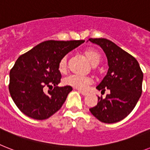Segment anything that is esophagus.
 I'll use <instances>...</instances> for the list:
<instances>
[{"mask_svg":"<svg viewBox=\"0 0 150 150\" xmlns=\"http://www.w3.org/2000/svg\"><path fill=\"white\" fill-rule=\"evenodd\" d=\"M79 92H80V93H81V94L82 95V96H87V95H88V92H84V91H81V90H79Z\"/></svg>","mask_w":150,"mask_h":150,"instance_id":"1","label":"esophagus"}]
</instances>
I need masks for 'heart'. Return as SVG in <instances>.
Returning a JSON list of instances; mask_svg holds the SVG:
<instances>
[{
	"instance_id": "heart-1",
	"label": "heart",
	"mask_w": 150,
	"mask_h": 150,
	"mask_svg": "<svg viewBox=\"0 0 150 150\" xmlns=\"http://www.w3.org/2000/svg\"><path fill=\"white\" fill-rule=\"evenodd\" d=\"M84 55L93 65H96L100 62L101 55L95 49H88L84 52ZM68 64H67V56H64L61 58L58 65V71L60 73L66 72ZM92 83V79L88 76H81L78 75H70L63 79V84L64 86L78 88L80 90H85L88 86Z\"/></svg>"
}]
</instances>
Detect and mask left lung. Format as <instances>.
I'll use <instances>...</instances> for the list:
<instances>
[{
  "mask_svg": "<svg viewBox=\"0 0 150 150\" xmlns=\"http://www.w3.org/2000/svg\"><path fill=\"white\" fill-rule=\"evenodd\" d=\"M106 54L109 70L96 88L109 90L105 98L98 97L96 106L89 109L104 123H115L126 118L136 106L142 94L143 73L136 58L105 38H89Z\"/></svg>",
  "mask_w": 150,
  "mask_h": 150,
  "instance_id": "left-lung-1",
  "label": "left lung"
}]
</instances>
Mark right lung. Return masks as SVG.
<instances>
[{"label": "right lung", "instance_id": "right-lung-1", "mask_svg": "<svg viewBox=\"0 0 150 150\" xmlns=\"http://www.w3.org/2000/svg\"><path fill=\"white\" fill-rule=\"evenodd\" d=\"M84 41H44L17 59L10 71L9 92L24 115L43 120L61 109L72 88L58 86L62 78L58 62ZM53 86V90L44 92L46 87Z\"/></svg>", "mask_w": 150, "mask_h": 150}]
</instances>
